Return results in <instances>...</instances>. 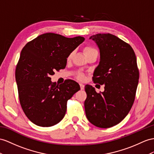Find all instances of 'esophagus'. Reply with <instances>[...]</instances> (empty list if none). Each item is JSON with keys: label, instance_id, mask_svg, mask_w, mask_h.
<instances>
[{"label": "esophagus", "instance_id": "34e87169", "mask_svg": "<svg viewBox=\"0 0 154 154\" xmlns=\"http://www.w3.org/2000/svg\"><path fill=\"white\" fill-rule=\"evenodd\" d=\"M79 85H80V87H81V90H83L84 88H85V85L81 84V83L79 84Z\"/></svg>", "mask_w": 154, "mask_h": 154}]
</instances>
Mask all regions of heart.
<instances>
[{
	"label": "heart",
	"mask_w": 154,
	"mask_h": 154,
	"mask_svg": "<svg viewBox=\"0 0 154 154\" xmlns=\"http://www.w3.org/2000/svg\"><path fill=\"white\" fill-rule=\"evenodd\" d=\"M84 52L85 53L86 55L87 54H89L90 53H97V51L96 49L94 48V47L92 46H90V45H87L86 46L85 48H84ZM72 55H73V53H71L68 57V60H69L71 58H72ZM77 78L79 80H81V81H83L85 79V75L83 73H79L77 75Z\"/></svg>",
	"instance_id": "heart-1"
}]
</instances>
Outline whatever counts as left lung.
Here are the masks:
<instances>
[{
	"label": "left lung",
	"mask_w": 154,
	"mask_h": 154,
	"mask_svg": "<svg viewBox=\"0 0 154 154\" xmlns=\"http://www.w3.org/2000/svg\"><path fill=\"white\" fill-rule=\"evenodd\" d=\"M90 39L100 51L92 80L104 85L105 90L97 93L92 86H85L86 116L96 127L109 128L124 119L135 101L139 79L137 58L131 45L115 35L97 34Z\"/></svg>",
	"instance_id": "obj_1"
}]
</instances>
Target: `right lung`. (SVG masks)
<instances>
[{
	"label": "right lung",
	"mask_w": 154,
	"mask_h": 154,
	"mask_svg": "<svg viewBox=\"0 0 154 154\" xmlns=\"http://www.w3.org/2000/svg\"><path fill=\"white\" fill-rule=\"evenodd\" d=\"M84 40L81 36L69 38L49 32L39 35L23 48L15 80L23 111L34 124L50 127L64 117L67 101L80 86L70 79L59 85L51 82L50 77L65 68L68 55Z\"/></svg>",
	"instance_id": "right-lung-1"
}]
</instances>
